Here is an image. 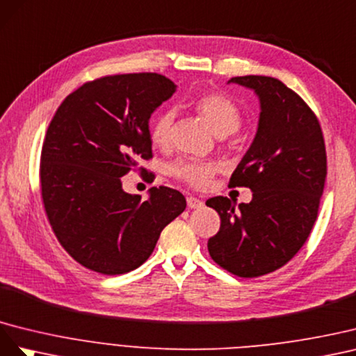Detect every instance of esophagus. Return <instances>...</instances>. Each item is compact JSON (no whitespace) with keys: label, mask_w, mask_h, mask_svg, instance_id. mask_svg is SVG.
<instances>
[{"label":"esophagus","mask_w":356,"mask_h":356,"mask_svg":"<svg viewBox=\"0 0 356 356\" xmlns=\"http://www.w3.org/2000/svg\"><path fill=\"white\" fill-rule=\"evenodd\" d=\"M186 202H188V207L189 209H200V207L204 206V202H202L198 198H195V197H188Z\"/></svg>","instance_id":"34e87169"}]
</instances>
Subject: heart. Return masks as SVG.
<instances>
[{
  "label": "heart",
  "instance_id": "1",
  "mask_svg": "<svg viewBox=\"0 0 356 356\" xmlns=\"http://www.w3.org/2000/svg\"><path fill=\"white\" fill-rule=\"evenodd\" d=\"M194 108L204 118L218 136H228L240 127L241 115L237 104L229 97L211 92L201 95L194 101ZM175 111L165 110L155 116L150 125V141L158 147H167L171 143ZM219 170L218 164L209 161L180 159L170 167L171 175L197 189H204Z\"/></svg>",
  "mask_w": 356,
  "mask_h": 356
}]
</instances>
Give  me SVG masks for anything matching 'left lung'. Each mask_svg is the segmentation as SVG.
<instances>
[{"label": "left lung", "mask_w": 356, "mask_h": 356, "mask_svg": "<svg viewBox=\"0 0 356 356\" xmlns=\"http://www.w3.org/2000/svg\"><path fill=\"white\" fill-rule=\"evenodd\" d=\"M228 83L253 89L259 98L257 136L229 179V186L253 194L249 204L237 207L227 197L206 201L220 216L207 248L222 268L258 277L285 266L310 236L327 177V152L316 115L280 80L241 76Z\"/></svg>", "instance_id": "obj_1"}]
</instances>
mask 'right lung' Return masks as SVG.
<instances>
[{"instance_id": "1", "label": "right lung", "mask_w": 356, "mask_h": 356, "mask_svg": "<svg viewBox=\"0 0 356 356\" xmlns=\"http://www.w3.org/2000/svg\"><path fill=\"white\" fill-rule=\"evenodd\" d=\"M175 92L156 73L99 77L70 94L50 122L40 159L43 204L60 246L83 267L107 276L136 270L186 209L176 189L154 186L141 201L120 180L152 158L149 119Z\"/></svg>"}]
</instances>
